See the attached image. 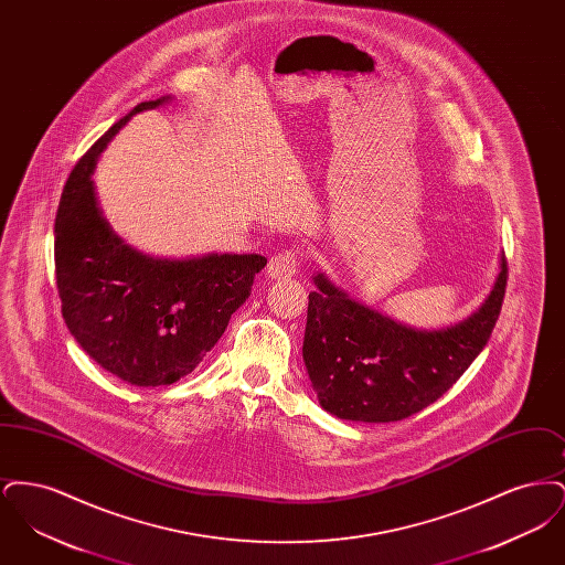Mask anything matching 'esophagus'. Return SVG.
Instances as JSON below:
<instances>
[{"mask_svg": "<svg viewBox=\"0 0 565 565\" xmlns=\"http://www.w3.org/2000/svg\"><path fill=\"white\" fill-rule=\"evenodd\" d=\"M298 270V254L296 252H279L275 254L267 265V277L269 279H288Z\"/></svg>", "mask_w": 565, "mask_h": 565, "instance_id": "esophagus-1", "label": "esophagus"}]
</instances>
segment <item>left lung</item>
I'll return each mask as SVG.
<instances>
[{
  "label": "left lung",
  "instance_id": "1",
  "mask_svg": "<svg viewBox=\"0 0 565 565\" xmlns=\"http://www.w3.org/2000/svg\"><path fill=\"white\" fill-rule=\"evenodd\" d=\"M302 360L323 411L339 419L401 422L436 403L484 350L498 322L507 260L483 302L443 328L398 322L351 298L328 275H313Z\"/></svg>",
  "mask_w": 565,
  "mask_h": 565
}]
</instances>
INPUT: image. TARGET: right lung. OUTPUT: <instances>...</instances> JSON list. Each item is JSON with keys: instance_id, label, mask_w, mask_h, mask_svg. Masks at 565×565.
I'll return each mask as SVG.
<instances>
[{"instance_id": "right-lung-1", "label": "right lung", "mask_w": 565, "mask_h": 565, "mask_svg": "<svg viewBox=\"0 0 565 565\" xmlns=\"http://www.w3.org/2000/svg\"><path fill=\"white\" fill-rule=\"evenodd\" d=\"M167 95L120 118L76 164L54 220V270L63 320L102 369L139 385H171L192 373L249 296L260 254L150 256L118 237L97 201L93 173L109 141Z\"/></svg>"}]
</instances>
